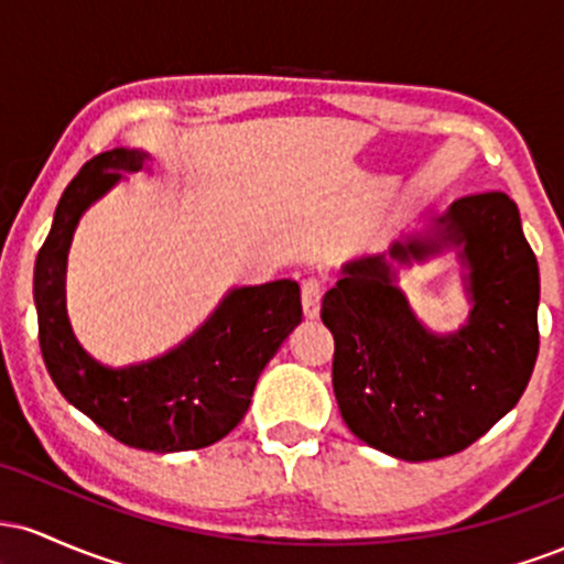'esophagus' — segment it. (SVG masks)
Wrapping results in <instances>:
<instances>
[{
    "label": "esophagus",
    "mask_w": 564,
    "mask_h": 564,
    "mask_svg": "<svg viewBox=\"0 0 564 564\" xmlns=\"http://www.w3.org/2000/svg\"><path fill=\"white\" fill-rule=\"evenodd\" d=\"M321 296H323V283L318 281V278H304L302 281V310L307 318H318Z\"/></svg>",
    "instance_id": "obj_1"
}]
</instances>
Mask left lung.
<instances>
[{"instance_id": "1", "label": "left lung", "mask_w": 564, "mask_h": 564, "mask_svg": "<svg viewBox=\"0 0 564 564\" xmlns=\"http://www.w3.org/2000/svg\"><path fill=\"white\" fill-rule=\"evenodd\" d=\"M458 248L470 318L435 335L397 289L393 262ZM539 262L507 193L453 200L424 236L345 264L321 318L334 334V394L355 437L403 462L469 448L525 392L539 358Z\"/></svg>"}]
</instances>
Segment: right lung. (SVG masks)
<instances>
[{
	"mask_svg": "<svg viewBox=\"0 0 564 564\" xmlns=\"http://www.w3.org/2000/svg\"><path fill=\"white\" fill-rule=\"evenodd\" d=\"M145 161L148 153L113 148L89 159L63 191L34 268L39 347L63 398L119 443L196 451L223 440L249 411L262 368L300 326V286L283 278L230 289L209 321L161 358L124 368L95 360L66 313L68 249L84 212Z\"/></svg>",
	"mask_w": 564,
	"mask_h": 564,
	"instance_id": "1",
	"label": "right lung"
}]
</instances>
